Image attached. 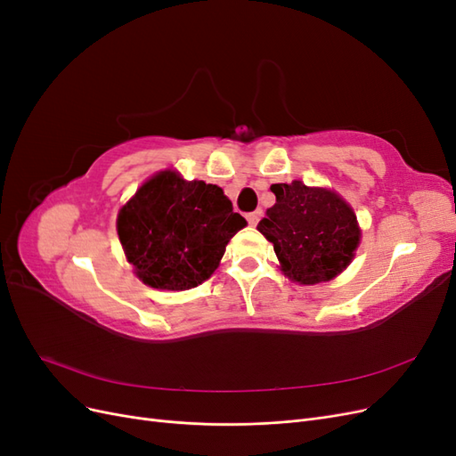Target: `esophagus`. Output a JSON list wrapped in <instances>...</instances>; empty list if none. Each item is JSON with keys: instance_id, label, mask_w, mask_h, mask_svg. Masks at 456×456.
Returning <instances> with one entry per match:
<instances>
[{"instance_id": "esophagus-1", "label": "esophagus", "mask_w": 456, "mask_h": 456, "mask_svg": "<svg viewBox=\"0 0 456 456\" xmlns=\"http://www.w3.org/2000/svg\"><path fill=\"white\" fill-rule=\"evenodd\" d=\"M260 215H262L260 211H253V213H247V215H245V218H247V223H249L251 226H255V224L258 223V220H260Z\"/></svg>"}]
</instances>
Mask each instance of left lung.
Returning <instances> with one entry per match:
<instances>
[{
  "label": "left lung",
  "mask_w": 456,
  "mask_h": 456,
  "mask_svg": "<svg viewBox=\"0 0 456 456\" xmlns=\"http://www.w3.org/2000/svg\"><path fill=\"white\" fill-rule=\"evenodd\" d=\"M273 207L258 232L273 243L281 270L297 283L329 281L348 266L360 245V228L350 205L335 191L300 181L272 184Z\"/></svg>",
  "instance_id": "left-lung-1"
}]
</instances>
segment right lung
I'll use <instances>...</instances> for the list:
<instances>
[{"instance_id": "add662e5", "label": "right lung", "mask_w": 456, "mask_h": 456, "mask_svg": "<svg viewBox=\"0 0 456 456\" xmlns=\"http://www.w3.org/2000/svg\"><path fill=\"white\" fill-rule=\"evenodd\" d=\"M245 224L223 188L163 171L119 211L118 236L146 285L184 291L209 278Z\"/></svg>"}]
</instances>
